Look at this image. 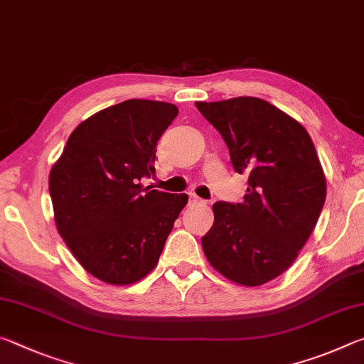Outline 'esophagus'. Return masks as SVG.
I'll use <instances>...</instances> for the list:
<instances>
[{
    "label": "esophagus",
    "instance_id": "esophagus-1",
    "mask_svg": "<svg viewBox=\"0 0 364 364\" xmlns=\"http://www.w3.org/2000/svg\"><path fill=\"white\" fill-rule=\"evenodd\" d=\"M196 204H204V200L199 199V197L194 196V194H191L189 196V205H196Z\"/></svg>",
    "mask_w": 364,
    "mask_h": 364
}]
</instances>
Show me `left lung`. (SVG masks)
Returning <instances> with one entry per match:
<instances>
[{"label":"left lung","mask_w":364,"mask_h":364,"mask_svg":"<svg viewBox=\"0 0 364 364\" xmlns=\"http://www.w3.org/2000/svg\"><path fill=\"white\" fill-rule=\"evenodd\" d=\"M196 107L225 139L236 173L249 175L242 202L213 204L202 249L236 284H267L295 262L323 210L326 178L315 144L297 120L260 97Z\"/></svg>","instance_id":"8db88e82"}]
</instances>
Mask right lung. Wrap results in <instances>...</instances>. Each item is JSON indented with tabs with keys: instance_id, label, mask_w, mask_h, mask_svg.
I'll list each match as a JSON object with an SVG mask.
<instances>
[{
	"instance_id": "add662e5",
	"label": "right lung",
	"mask_w": 364,
	"mask_h": 364,
	"mask_svg": "<svg viewBox=\"0 0 364 364\" xmlns=\"http://www.w3.org/2000/svg\"><path fill=\"white\" fill-rule=\"evenodd\" d=\"M175 104L128 100L80 123L49 173L54 221L77 262L102 282L127 286L156 268L188 194L141 186Z\"/></svg>"
}]
</instances>
